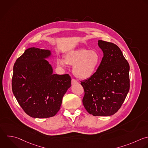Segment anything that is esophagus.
I'll list each match as a JSON object with an SVG mask.
<instances>
[{"mask_svg":"<svg viewBox=\"0 0 148 148\" xmlns=\"http://www.w3.org/2000/svg\"><path fill=\"white\" fill-rule=\"evenodd\" d=\"M77 83V82L75 79H72V84H76Z\"/></svg>","mask_w":148,"mask_h":148,"instance_id":"34e87169","label":"esophagus"}]
</instances>
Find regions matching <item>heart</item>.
Wrapping results in <instances>:
<instances>
[{
  "label": "heart",
  "instance_id": "heart-1",
  "mask_svg": "<svg viewBox=\"0 0 148 148\" xmlns=\"http://www.w3.org/2000/svg\"><path fill=\"white\" fill-rule=\"evenodd\" d=\"M101 62L99 54L95 50L80 49L69 52L63 58H58L59 64L63 68L67 65L73 66L72 72L80 79L91 77L97 71Z\"/></svg>",
  "mask_w": 148,
  "mask_h": 148
}]
</instances>
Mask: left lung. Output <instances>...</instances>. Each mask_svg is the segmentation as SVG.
I'll use <instances>...</instances> for the list:
<instances>
[{
  "mask_svg": "<svg viewBox=\"0 0 148 148\" xmlns=\"http://www.w3.org/2000/svg\"><path fill=\"white\" fill-rule=\"evenodd\" d=\"M101 64L89 79L81 82L84 90L83 103L93 116H108L118 111L130 90V66L116 45L101 40Z\"/></svg>",
  "mask_w": 148,
  "mask_h": 148,
  "instance_id": "left-lung-1",
  "label": "left lung"
}]
</instances>
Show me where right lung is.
I'll use <instances>...</instances> for the list:
<instances>
[{"instance_id": "1", "label": "right lung", "mask_w": 148, "mask_h": 148, "mask_svg": "<svg viewBox=\"0 0 148 148\" xmlns=\"http://www.w3.org/2000/svg\"><path fill=\"white\" fill-rule=\"evenodd\" d=\"M52 57L50 50L31 47L14 65L13 92L23 109L32 117L55 116L71 86L69 75L53 73L51 65L46 60Z\"/></svg>"}]
</instances>
